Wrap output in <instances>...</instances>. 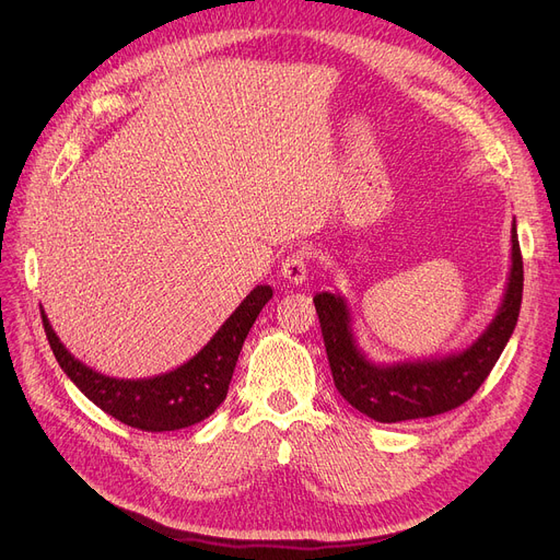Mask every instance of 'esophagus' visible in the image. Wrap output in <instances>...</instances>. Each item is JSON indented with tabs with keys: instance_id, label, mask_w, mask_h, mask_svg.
I'll list each match as a JSON object with an SVG mask.
<instances>
[{
	"instance_id": "obj_1",
	"label": "esophagus",
	"mask_w": 560,
	"mask_h": 560,
	"mask_svg": "<svg viewBox=\"0 0 560 560\" xmlns=\"http://www.w3.org/2000/svg\"><path fill=\"white\" fill-rule=\"evenodd\" d=\"M281 277L290 283H304L308 277V254L304 252H292L281 262Z\"/></svg>"
}]
</instances>
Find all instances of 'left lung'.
Here are the masks:
<instances>
[{"instance_id": "1", "label": "left lung", "mask_w": 560, "mask_h": 560, "mask_svg": "<svg viewBox=\"0 0 560 560\" xmlns=\"http://www.w3.org/2000/svg\"><path fill=\"white\" fill-rule=\"evenodd\" d=\"M511 270L504 300L486 331L463 351L404 363H374L357 342L351 308L340 292L313 298L338 393L376 422H401L447 413L465 404L494 368L513 336L522 304V254L511 229Z\"/></svg>"}]
</instances>
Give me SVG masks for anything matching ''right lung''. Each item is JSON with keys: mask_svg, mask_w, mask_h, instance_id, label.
<instances>
[{"mask_svg": "<svg viewBox=\"0 0 560 560\" xmlns=\"http://www.w3.org/2000/svg\"><path fill=\"white\" fill-rule=\"evenodd\" d=\"M270 300L272 288L256 285L190 361L147 378H117L88 368L58 340L43 306L40 315L54 357L72 384L115 420L159 433L192 427L215 413L226 397L243 342Z\"/></svg>", "mask_w": 560, "mask_h": 560, "instance_id": "1", "label": "right lung"}]
</instances>
